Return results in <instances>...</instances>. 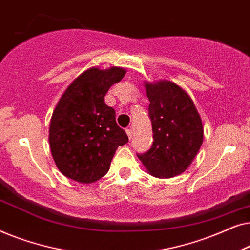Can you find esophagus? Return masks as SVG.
Returning <instances> with one entry per match:
<instances>
[{"instance_id":"obj_1","label":"esophagus","mask_w":250,"mask_h":250,"mask_svg":"<svg viewBox=\"0 0 250 250\" xmlns=\"http://www.w3.org/2000/svg\"><path fill=\"white\" fill-rule=\"evenodd\" d=\"M126 133H127V135H128V138H129V140L132 139V136H133V131L131 128H127L126 129Z\"/></svg>"}]
</instances>
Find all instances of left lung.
<instances>
[{"instance_id": "obj_1", "label": "left lung", "mask_w": 250, "mask_h": 250, "mask_svg": "<svg viewBox=\"0 0 250 250\" xmlns=\"http://www.w3.org/2000/svg\"><path fill=\"white\" fill-rule=\"evenodd\" d=\"M153 142L138 153L149 174L168 179L188 168L204 139L203 123L193 101L179 85L169 81L146 84Z\"/></svg>"}]
</instances>
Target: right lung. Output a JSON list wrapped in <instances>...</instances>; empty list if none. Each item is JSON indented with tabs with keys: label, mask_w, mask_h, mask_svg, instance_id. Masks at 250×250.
I'll use <instances>...</instances> for the list:
<instances>
[{
	"label": "right lung",
	"mask_w": 250,
	"mask_h": 250,
	"mask_svg": "<svg viewBox=\"0 0 250 250\" xmlns=\"http://www.w3.org/2000/svg\"><path fill=\"white\" fill-rule=\"evenodd\" d=\"M125 69L91 68L64 92L53 111L49 142L56 165L64 176L92 183L104 176L119 146L128 136L116 123L114 108L104 97L121 82Z\"/></svg>",
	"instance_id": "1"
}]
</instances>
